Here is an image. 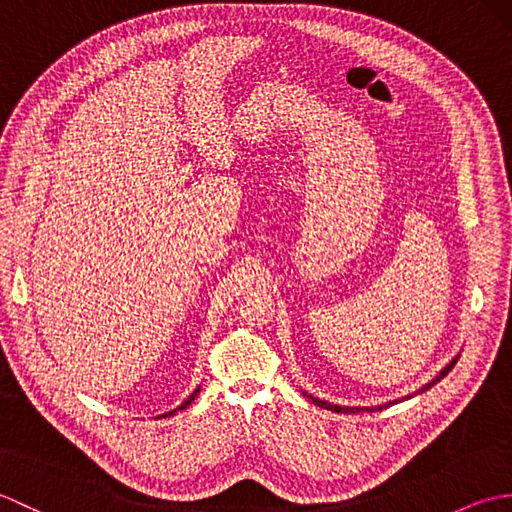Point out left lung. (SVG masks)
I'll return each instance as SVG.
<instances>
[{"label":"left lung","mask_w":512,"mask_h":512,"mask_svg":"<svg viewBox=\"0 0 512 512\" xmlns=\"http://www.w3.org/2000/svg\"><path fill=\"white\" fill-rule=\"evenodd\" d=\"M455 363H458V361H453L451 365H447V367H444L442 369V372H440V376L438 378H433L431 380V383H427V385H424L420 391H427L429 387H433V385H436V383H440V378H444V376H447L449 372H451V369H453V365ZM308 398H312V396H308ZM312 402H317V405L319 407H323V409H332V411H336V413H358V411H363L361 407H339V405H330V402H325V400H319V398H312ZM389 405H391V402H389ZM387 407V405H385ZM378 409H383V407H378ZM367 411H372V409H367Z\"/></svg>","instance_id":"obj_1"}]
</instances>
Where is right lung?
<instances>
[{
	"label": "right lung",
	"instance_id": "right-lung-1",
	"mask_svg": "<svg viewBox=\"0 0 512 512\" xmlns=\"http://www.w3.org/2000/svg\"><path fill=\"white\" fill-rule=\"evenodd\" d=\"M198 391H200V389H195V391H193V394H191V396H189V398H187V400H184V402H182V405H180V407H178V409H184V407H189V405H191V402H193V400H195V396H198ZM178 409H176V411H178ZM171 413H173V411H169V413H165V418H167V416H171Z\"/></svg>",
	"mask_w": 512,
	"mask_h": 512
}]
</instances>
